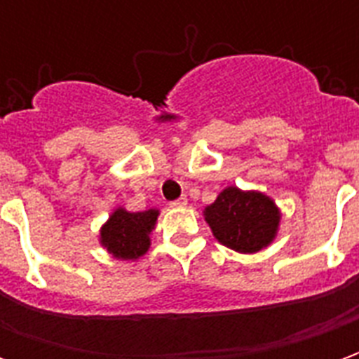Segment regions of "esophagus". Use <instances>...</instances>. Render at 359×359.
Wrapping results in <instances>:
<instances>
[{
  "mask_svg": "<svg viewBox=\"0 0 359 359\" xmlns=\"http://www.w3.org/2000/svg\"><path fill=\"white\" fill-rule=\"evenodd\" d=\"M187 203H188L187 198H179V200L171 202V208H187Z\"/></svg>",
  "mask_w": 359,
  "mask_h": 359,
  "instance_id": "34e87169",
  "label": "esophagus"
}]
</instances>
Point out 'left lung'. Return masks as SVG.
Segmentation results:
<instances>
[{"instance_id":"8db88e82","label":"left lung","mask_w":359,"mask_h":359,"mask_svg":"<svg viewBox=\"0 0 359 359\" xmlns=\"http://www.w3.org/2000/svg\"><path fill=\"white\" fill-rule=\"evenodd\" d=\"M203 217L223 246L241 254H256L275 241L280 211L269 196L229 187L203 210Z\"/></svg>"}]
</instances>
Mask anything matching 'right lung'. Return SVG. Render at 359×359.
Here are the masks:
<instances>
[{
  "label": "right lung",
  "instance_id": "right-lung-1",
  "mask_svg": "<svg viewBox=\"0 0 359 359\" xmlns=\"http://www.w3.org/2000/svg\"><path fill=\"white\" fill-rule=\"evenodd\" d=\"M159 210L126 211L117 208L100 231V242L117 259H138L149 248V234L156 229Z\"/></svg>",
  "mask_w": 359,
  "mask_h": 359
}]
</instances>
